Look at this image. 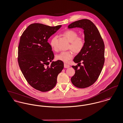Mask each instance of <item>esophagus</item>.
Listing matches in <instances>:
<instances>
[{
    "instance_id": "esophagus-1",
    "label": "esophagus",
    "mask_w": 123,
    "mask_h": 123,
    "mask_svg": "<svg viewBox=\"0 0 123 123\" xmlns=\"http://www.w3.org/2000/svg\"><path fill=\"white\" fill-rule=\"evenodd\" d=\"M64 67L65 68H68L70 67V66L68 64H67L66 63H64Z\"/></svg>"
}]
</instances>
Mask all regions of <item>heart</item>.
Here are the masks:
<instances>
[{"instance_id":"b5f03b06","label":"heart","mask_w":123,"mask_h":123,"mask_svg":"<svg viewBox=\"0 0 123 123\" xmlns=\"http://www.w3.org/2000/svg\"><path fill=\"white\" fill-rule=\"evenodd\" d=\"M63 36L65 37L70 42L68 48L71 49L76 54H78L84 48L85 45V40L83 37L78 36V34L76 31L69 30L63 33ZM57 37H53L50 41V45L54 49H56V41ZM73 56V53L72 51L62 52L56 55L57 60L67 62L71 60Z\"/></svg>"}]
</instances>
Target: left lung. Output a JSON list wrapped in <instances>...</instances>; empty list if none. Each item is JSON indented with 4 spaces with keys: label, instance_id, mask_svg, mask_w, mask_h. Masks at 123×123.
<instances>
[{
    "label": "left lung",
    "instance_id": "obj_1",
    "mask_svg": "<svg viewBox=\"0 0 123 123\" xmlns=\"http://www.w3.org/2000/svg\"><path fill=\"white\" fill-rule=\"evenodd\" d=\"M76 27L84 30L85 45L73 60L78 64L72 66L75 73L71 81L76 87L85 88L93 84L101 74L105 61V46L98 29L89 20H80L68 26V29Z\"/></svg>",
    "mask_w": 123,
    "mask_h": 123
}]
</instances>
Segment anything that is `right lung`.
Returning <instances> with one entry per match:
<instances>
[{
  "mask_svg": "<svg viewBox=\"0 0 123 123\" xmlns=\"http://www.w3.org/2000/svg\"><path fill=\"white\" fill-rule=\"evenodd\" d=\"M62 27L41 23L30 25L22 34L18 46V62L24 78L35 89L45 92L56 85L64 68L63 62H53L54 54L48 38Z\"/></svg>",
  "mask_w": 123,
  "mask_h": 123,
  "instance_id": "right-lung-1",
  "label": "right lung"
}]
</instances>
